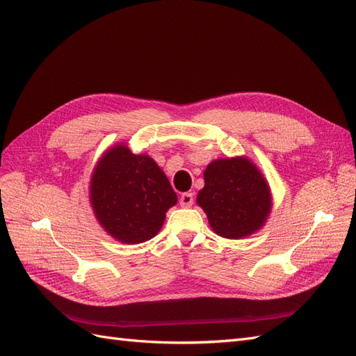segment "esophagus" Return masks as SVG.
<instances>
[{
	"label": "esophagus",
	"instance_id": "34e87169",
	"mask_svg": "<svg viewBox=\"0 0 356 356\" xmlns=\"http://www.w3.org/2000/svg\"><path fill=\"white\" fill-rule=\"evenodd\" d=\"M193 202H195V196H193V193H184V195L179 197V204L182 208H190Z\"/></svg>",
	"mask_w": 356,
	"mask_h": 356
}]
</instances>
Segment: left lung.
<instances>
[{
  "mask_svg": "<svg viewBox=\"0 0 356 356\" xmlns=\"http://www.w3.org/2000/svg\"><path fill=\"white\" fill-rule=\"evenodd\" d=\"M203 178L197 203L215 233L239 239L264 224L270 212V190L250 160H215L203 172Z\"/></svg>",
  "mask_w": 356,
  "mask_h": 356,
  "instance_id": "8db88e82",
  "label": "left lung"
}]
</instances>
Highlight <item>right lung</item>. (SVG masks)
Returning <instances> with one entry per match:
<instances>
[{
	"label": "right lung",
	"mask_w": 356,
	"mask_h": 356,
	"mask_svg": "<svg viewBox=\"0 0 356 356\" xmlns=\"http://www.w3.org/2000/svg\"><path fill=\"white\" fill-rule=\"evenodd\" d=\"M90 199L96 218L113 238L141 243L161 229L166 211L177 203V193L152 157L118 145L96 168Z\"/></svg>",
	"instance_id": "right-lung-1"
}]
</instances>
